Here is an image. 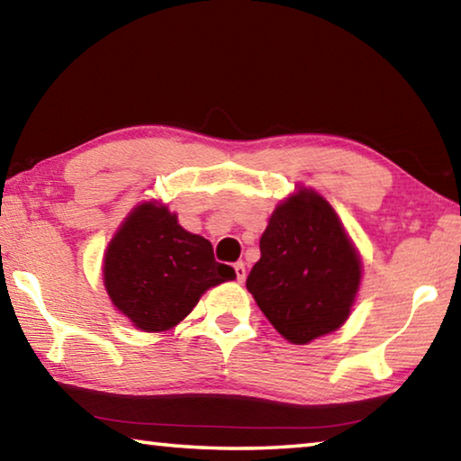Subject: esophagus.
Wrapping results in <instances>:
<instances>
[{"label": "esophagus", "mask_w": 461, "mask_h": 461, "mask_svg": "<svg viewBox=\"0 0 461 461\" xmlns=\"http://www.w3.org/2000/svg\"><path fill=\"white\" fill-rule=\"evenodd\" d=\"M233 268H236L238 283H244V280H246V264H244V262H238L236 267H233Z\"/></svg>", "instance_id": "esophagus-1"}]
</instances>
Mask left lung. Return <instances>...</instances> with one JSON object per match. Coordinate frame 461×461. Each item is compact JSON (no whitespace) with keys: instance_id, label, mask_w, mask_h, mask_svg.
Segmentation results:
<instances>
[{"instance_id":"8db88e82","label":"left lung","mask_w":461,"mask_h":461,"mask_svg":"<svg viewBox=\"0 0 461 461\" xmlns=\"http://www.w3.org/2000/svg\"><path fill=\"white\" fill-rule=\"evenodd\" d=\"M360 280V252L335 209L296 186L270 215L246 288L286 341L305 346L348 321Z\"/></svg>"}]
</instances>
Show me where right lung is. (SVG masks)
<instances>
[{"instance_id":"right-lung-1","label":"right lung","mask_w":461,"mask_h":461,"mask_svg":"<svg viewBox=\"0 0 461 461\" xmlns=\"http://www.w3.org/2000/svg\"><path fill=\"white\" fill-rule=\"evenodd\" d=\"M236 272L213 258L212 241L178 225L160 201L131 209L104 254V285L113 307L148 333L168 331L201 294Z\"/></svg>"}]
</instances>
